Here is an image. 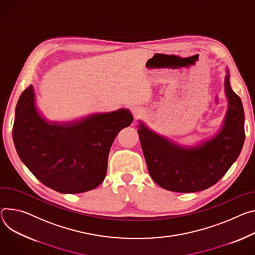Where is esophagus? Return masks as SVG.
I'll return each instance as SVG.
<instances>
[{"mask_svg":"<svg viewBox=\"0 0 255 255\" xmlns=\"http://www.w3.org/2000/svg\"><path fill=\"white\" fill-rule=\"evenodd\" d=\"M132 113H133V115H134L135 119H137V118L142 117L143 114H144V111H143V109L140 108V107H133Z\"/></svg>","mask_w":255,"mask_h":255,"instance_id":"obj_1","label":"esophagus"}]
</instances>
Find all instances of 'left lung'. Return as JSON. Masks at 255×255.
I'll return each mask as SVG.
<instances>
[{"instance_id":"1","label":"left lung","mask_w":255,"mask_h":255,"mask_svg":"<svg viewBox=\"0 0 255 255\" xmlns=\"http://www.w3.org/2000/svg\"><path fill=\"white\" fill-rule=\"evenodd\" d=\"M228 108L218 132L194 145L181 144L138 121V134L147 169L153 181L174 192H197L215 185L238 158L245 140L241 99L230 84L226 69Z\"/></svg>"}]
</instances>
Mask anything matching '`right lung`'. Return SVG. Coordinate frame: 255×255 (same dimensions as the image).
<instances>
[{
    "instance_id": "add662e5",
    "label": "right lung",
    "mask_w": 255,
    "mask_h": 255,
    "mask_svg": "<svg viewBox=\"0 0 255 255\" xmlns=\"http://www.w3.org/2000/svg\"><path fill=\"white\" fill-rule=\"evenodd\" d=\"M132 121L124 108L73 121H50L37 109L29 85L16 106L13 140L22 163L45 186L60 193H81L104 181L112 143Z\"/></svg>"
}]
</instances>
